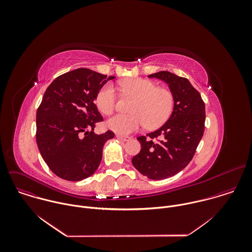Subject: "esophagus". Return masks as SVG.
Segmentation results:
<instances>
[{"label":"esophagus","mask_w":252,"mask_h":252,"mask_svg":"<svg viewBox=\"0 0 252 252\" xmlns=\"http://www.w3.org/2000/svg\"><path fill=\"white\" fill-rule=\"evenodd\" d=\"M116 138L118 140H120V141H123V142H128V141L131 140L130 137H128V136H121V135H116Z\"/></svg>","instance_id":"obj_1"}]
</instances>
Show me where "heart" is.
Returning <instances> with one entry per match:
<instances>
[{
  "label": "heart",
  "instance_id": "obj_1",
  "mask_svg": "<svg viewBox=\"0 0 252 252\" xmlns=\"http://www.w3.org/2000/svg\"><path fill=\"white\" fill-rule=\"evenodd\" d=\"M122 90L135 97L130 110L132 113H117L109 117L107 127L118 135H129L144 125L157 129L171 117L175 98L166 88L145 78H130L120 83ZM116 105V90L111 83L104 85L96 96V106L105 114L111 113Z\"/></svg>",
  "mask_w": 252,
  "mask_h": 252
}]
</instances>
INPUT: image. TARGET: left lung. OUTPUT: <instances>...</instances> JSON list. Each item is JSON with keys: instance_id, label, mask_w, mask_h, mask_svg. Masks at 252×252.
Listing matches in <instances>:
<instances>
[{"instance_id": "1", "label": "left lung", "mask_w": 252, "mask_h": 252, "mask_svg": "<svg viewBox=\"0 0 252 252\" xmlns=\"http://www.w3.org/2000/svg\"><path fill=\"white\" fill-rule=\"evenodd\" d=\"M148 77L165 81L174 95L175 107L169 120L158 130L138 138L142 149L133 157L134 167L150 180L175 176L192 160L205 130V103L189 80L168 71ZM157 141L153 142L152 140ZM159 140H158V139Z\"/></svg>"}]
</instances>
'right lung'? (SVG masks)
<instances>
[{"label": "right lung", "mask_w": 252, "mask_h": 252, "mask_svg": "<svg viewBox=\"0 0 252 252\" xmlns=\"http://www.w3.org/2000/svg\"><path fill=\"white\" fill-rule=\"evenodd\" d=\"M115 76L80 68L56 77L36 111V144L49 169L59 178L78 181L92 176L103 147L114 134L96 135L103 121L94 104L100 89Z\"/></svg>", "instance_id": "obj_1"}]
</instances>
